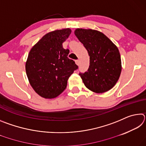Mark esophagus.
<instances>
[{
  "instance_id": "obj_1",
  "label": "esophagus",
  "mask_w": 146,
  "mask_h": 146,
  "mask_svg": "<svg viewBox=\"0 0 146 146\" xmlns=\"http://www.w3.org/2000/svg\"><path fill=\"white\" fill-rule=\"evenodd\" d=\"M75 63H76V65L79 66V64H80V61H79L78 60H75Z\"/></svg>"
}]
</instances>
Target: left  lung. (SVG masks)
Here are the masks:
<instances>
[{"label": "left lung", "mask_w": 146, "mask_h": 146, "mask_svg": "<svg viewBox=\"0 0 146 146\" xmlns=\"http://www.w3.org/2000/svg\"><path fill=\"white\" fill-rule=\"evenodd\" d=\"M75 35L90 56L87 72L79 73L86 88L102 93L114 87L122 71L120 52L117 46L99 31L77 28Z\"/></svg>", "instance_id": "1"}]
</instances>
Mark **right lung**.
<instances>
[{
    "mask_svg": "<svg viewBox=\"0 0 146 146\" xmlns=\"http://www.w3.org/2000/svg\"><path fill=\"white\" fill-rule=\"evenodd\" d=\"M71 33L70 28L46 33L32 47L26 62V72L34 91L44 98L58 97L66 88L68 80L78 68L68 57V49L62 43Z\"/></svg>",
    "mask_w": 146,
    "mask_h": 146,
    "instance_id": "add662e5",
    "label": "right lung"
}]
</instances>
